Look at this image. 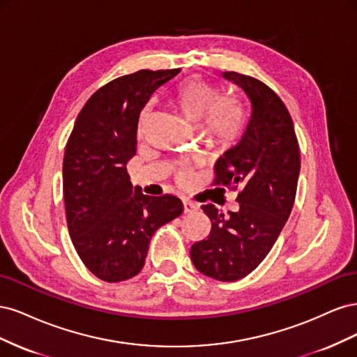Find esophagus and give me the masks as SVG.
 Wrapping results in <instances>:
<instances>
[{"label": "esophagus", "instance_id": "1", "mask_svg": "<svg viewBox=\"0 0 357 357\" xmlns=\"http://www.w3.org/2000/svg\"><path fill=\"white\" fill-rule=\"evenodd\" d=\"M183 211H185V214H190L193 211H197V205L190 202V201H188V199H185V201H183Z\"/></svg>", "mask_w": 357, "mask_h": 357}]
</instances>
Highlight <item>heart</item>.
<instances>
[{
  "label": "heart",
  "mask_w": 357,
  "mask_h": 357,
  "mask_svg": "<svg viewBox=\"0 0 357 357\" xmlns=\"http://www.w3.org/2000/svg\"><path fill=\"white\" fill-rule=\"evenodd\" d=\"M219 95L220 92L214 84L193 75L177 86L172 98L189 121L199 123V132L205 143L226 149L243 137L245 114L238 100ZM181 178H189V172H183Z\"/></svg>",
  "instance_id": "b5f03b06"
}]
</instances>
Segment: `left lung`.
Here are the masks:
<instances>
[{"instance_id":"8db88e82","label":"left lung","mask_w":357,"mask_h":357,"mask_svg":"<svg viewBox=\"0 0 357 357\" xmlns=\"http://www.w3.org/2000/svg\"><path fill=\"white\" fill-rule=\"evenodd\" d=\"M223 77L240 86L252 104L243 139L214 167V186L240 189V210L223 214L213 204L202 205L211 231L190 247V259L204 275L236 282L264 261L289 219L301 152L287 107L268 84L235 71Z\"/></svg>"}]
</instances>
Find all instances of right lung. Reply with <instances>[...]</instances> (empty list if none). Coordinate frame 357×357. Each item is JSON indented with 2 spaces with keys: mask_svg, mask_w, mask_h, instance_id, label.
I'll list each match as a JSON object with an SVG mask.
<instances>
[{
  "mask_svg": "<svg viewBox=\"0 0 357 357\" xmlns=\"http://www.w3.org/2000/svg\"><path fill=\"white\" fill-rule=\"evenodd\" d=\"M139 70L92 93L66 146L62 188L71 241L89 271L107 283L135 277L152 235L183 213L174 195L134 189L126 162L137 153L138 119L150 96L178 73Z\"/></svg>",
  "mask_w": 357,
  "mask_h": 357,
  "instance_id": "obj_1",
  "label": "right lung"
}]
</instances>
